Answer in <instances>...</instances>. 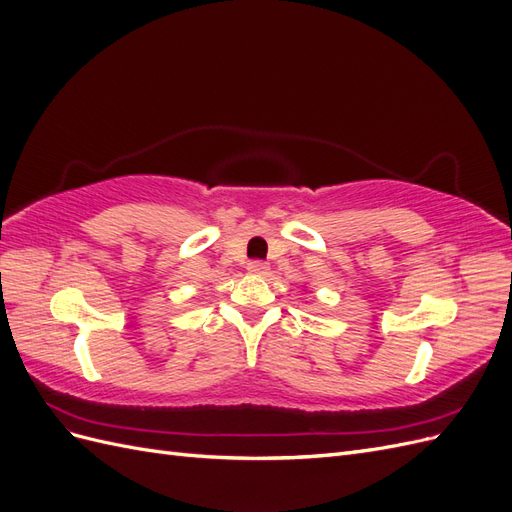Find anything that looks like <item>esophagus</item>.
<instances>
[{
  "label": "esophagus",
  "instance_id": "esophagus-1",
  "mask_svg": "<svg viewBox=\"0 0 512 512\" xmlns=\"http://www.w3.org/2000/svg\"><path fill=\"white\" fill-rule=\"evenodd\" d=\"M247 271L254 273V275H265L269 271V265H267V262H262V260H252L250 265H247Z\"/></svg>",
  "mask_w": 512,
  "mask_h": 512
}]
</instances>
